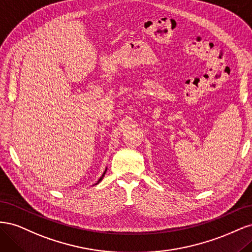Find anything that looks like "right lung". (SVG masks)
I'll return each mask as SVG.
<instances>
[{
	"instance_id": "right-lung-1",
	"label": "right lung",
	"mask_w": 252,
	"mask_h": 252,
	"mask_svg": "<svg viewBox=\"0 0 252 252\" xmlns=\"http://www.w3.org/2000/svg\"><path fill=\"white\" fill-rule=\"evenodd\" d=\"M106 171H107V168H106V169H105V171H104V173H103V174H102V177H101V178H100V179H98V181H97V183H95V185H96V184H98V183H100V182H101V181H102V180H103V178H104V175H105V173H106Z\"/></svg>"
}]
</instances>
